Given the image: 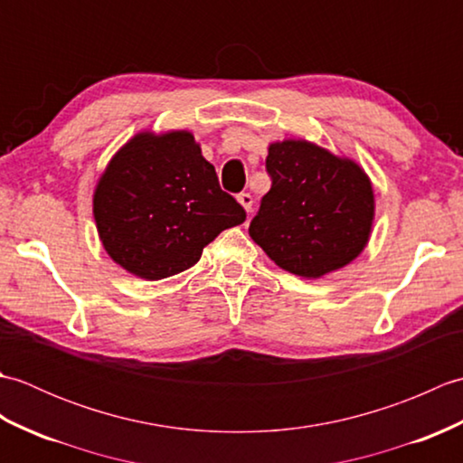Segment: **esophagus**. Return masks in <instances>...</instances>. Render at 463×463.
I'll use <instances>...</instances> for the list:
<instances>
[{
	"mask_svg": "<svg viewBox=\"0 0 463 463\" xmlns=\"http://www.w3.org/2000/svg\"><path fill=\"white\" fill-rule=\"evenodd\" d=\"M237 201L242 204V209L247 211V213L252 211V196H250V193H241V194L237 196Z\"/></svg>",
	"mask_w": 463,
	"mask_h": 463,
	"instance_id": "esophagus-1",
	"label": "esophagus"
}]
</instances>
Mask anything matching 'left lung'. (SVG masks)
<instances>
[{
  "instance_id": "obj_1",
  "label": "left lung",
  "mask_w": 463,
  "mask_h": 463,
  "mask_svg": "<svg viewBox=\"0 0 463 463\" xmlns=\"http://www.w3.org/2000/svg\"><path fill=\"white\" fill-rule=\"evenodd\" d=\"M270 191L249 234L269 259L297 277L346 267L372 232L373 191L362 166L304 139L269 145Z\"/></svg>"
}]
</instances>
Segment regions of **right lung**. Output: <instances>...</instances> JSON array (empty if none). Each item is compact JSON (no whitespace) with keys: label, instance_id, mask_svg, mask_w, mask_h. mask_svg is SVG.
I'll return each instance as SVG.
<instances>
[{"label":"right lung","instance_id":"add662e5","mask_svg":"<svg viewBox=\"0 0 463 463\" xmlns=\"http://www.w3.org/2000/svg\"><path fill=\"white\" fill-rule=\"evenodd\" d=\"M93 216L103 249L121 269L161 280L199 262L206 244L247 213L221 189L193 133L143 131L97 181Z\"/></svg>","mask_w":463,"mask_h":463}]
</instances>
